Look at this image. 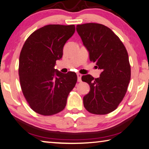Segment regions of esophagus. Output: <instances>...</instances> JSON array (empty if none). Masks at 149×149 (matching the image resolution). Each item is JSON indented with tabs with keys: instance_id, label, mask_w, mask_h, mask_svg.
Here are the masks:
<instances>
[{
	"instance_id": "1",
	"label": "esophagus",
	"mask_w": 149,
	"mask_h": 149,
	"mask_svg": "<svg viewBox=\"0 0 149 149\" xmlns=\"http://www.w3.org/2000/svg\"><path fill=\"white\" fill-rule=\"evenodd\" d=\"M77 81H78V82H81L82 75L81 74H77Z\"/></svg>"
}]
</instances>
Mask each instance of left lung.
<instances>
[{
	"label": "left lung",
	"instance_id": "1",
	"mask_svg": "<svg viewBox=\"0 0 149 149\" xmlns=\"http://www.w3.org/2000/svg\"><path fill=\"white\" fill-rule=\"evenodd\" d=\"M76 30L89 60L102 70L98 78L89 74L81 77L90 86L84 105L93 114H108L116 109L126 94L131 79L128 53L119 38L104 25L86 23L77 25Z\"/></svg>",
	"mask_w": 149,
	"mask_h": 149
}]
</instances>
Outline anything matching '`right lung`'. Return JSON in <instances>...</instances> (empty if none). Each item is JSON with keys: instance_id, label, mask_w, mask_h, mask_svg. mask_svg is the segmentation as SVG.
<instances>
[{"instance_id": "right-lung-1", "label": "right lung", "mask_w": 149, "mask_h": 149, "mask_svg": "<svg viewBox=\"0 0 149 149\" xmlns=\"http://www.w3.org/2000/svg\"><path fill=\"white\" fill-rule=\"evenodd\" d=\"M75 30L74 25L44 26L33 32L22 47L18 68L21 89L30 108L38 114L62 111L76 84L75 72L63 74L54 69Z\"/></svg>"}]
</instances>
